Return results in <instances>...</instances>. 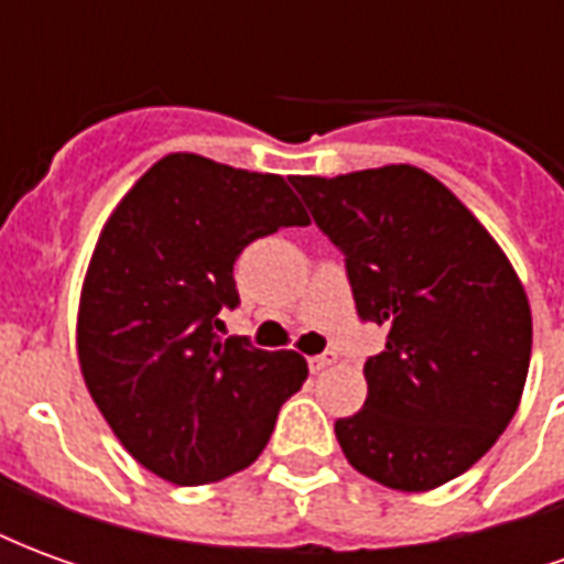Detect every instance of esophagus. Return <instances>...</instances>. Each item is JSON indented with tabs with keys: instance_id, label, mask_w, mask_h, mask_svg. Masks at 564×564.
Here are the masks:
<instances>
[{
	"instance_id": "esophagus-1",
	"label": "esophagus",
	"mask_w": 564,
	"mask_h": 564,
	"mask_svg": "<svg viewBox=\"0 0 564 564\" xmlns=\"http://www.w3.org/2000/svg\"><path fill=\"white\" fill-rule=\"evenodd\" d=\"M332 362H335V354H319V356H311V359H307V368H311L314 375H319V371H326Z\"/></svg>"
}]
</instances>
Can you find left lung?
Wrapping results in <instances>:
<instances>
[{
	"mask_svg": "<svg viewBox=\"0 0 564 564\" xmlns=\"http://www.w3.org/2000/svg\"><path fill=\"white\" fill-rule=\"evenodd\" d=\"M293 186L347 262L356 311L387 329L362 411L335 423L356 471L399 492L444 486L517 414L532 307L517 271L437 177L416 165Z\"/></svg>",
	"mask_w": 564,
	"mask_h": 564,
	"instance_id": "obj_1",
	"label": "left lung"
}]
</instances>
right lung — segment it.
<instances>
[{"label":"right lung","instance_id":"obj_1","mask_svg":"<svg viewBox=\"0 0 564 564\" xmlns=\"http://www.w3.org/2000/svg\"><path fill=\"white\" fill-rule=\"evenodd\" d=\"M281 174L169 153L102 226L80 286L78 362L129 456L177 486L241 471L302 390L305 356L217 338L238 305L232 265L250 241L307 226Z\"/></svg>","mask_w":564,"mask_h":564}]
</instances>
